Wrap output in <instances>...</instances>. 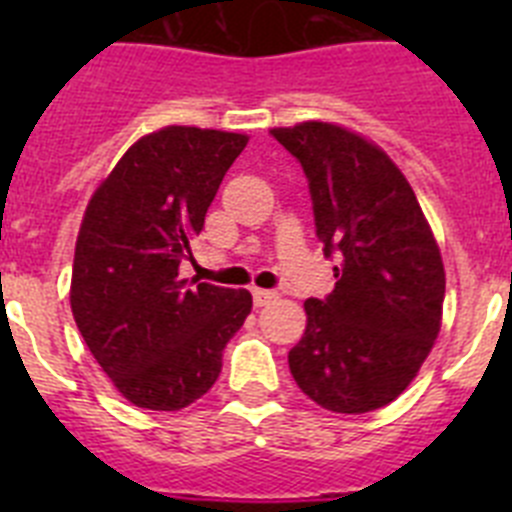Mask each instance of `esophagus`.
Segmentation results:
<instances>
[{
	"label": "esophagus",
	"instance_id": "esophagus-1",
	"mask_svg": "<svg viewBox=\"0 0 512 512\" xmlns=\"http://www.w3.org/2000/svg\"><path fill=\"white\" fill-rule=\"evenodd\" d=\"M251 295H253V305H256V307H264V305H269L271 300H277V292H274V289L253 287Z\"/></svg>",
	"mask_w": 512,
	"mask_h": 512
}]
</instances>
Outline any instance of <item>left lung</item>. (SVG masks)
Segmentation results:
<instances>
[{
	"label": "left lung",
	"instance_id": "obj_1",
	"mask_svg": "<svg viewBox=\"0 0 512 512\" xmlns=\"http://www.w3.org/2000/svg\"><path fill=\"white\" fill-rule=\"evenodd\" d=\"M300 161L315 235L336 259V287L305 302L289 351L297 387L330 413L390 405L413 382L441 330L446 274L413 187L374 143L328 122L274 128Z\"/></svg>",
	"mask_w": 512,
	"mask_h": 512
}]
</instances>
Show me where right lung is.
Instances as JSON below:
<instances>
[{"mask_svg":"<svg viewBox=\"0 0 512 512\" xmlns=\"http://www.w3.org/2000/svg\"><path fill=\"white\" fill-rule=\"evenodd\" d=\"M248 138L171 125L140 138L89 200L71 312L104 374L138 408L182 410L210 390L251 312L248 289L179 279L225 171Z\"/></svg>","mask_w":512,"mask_h":512,"instance_id":"1","label":"right lung"}]
</instances>
